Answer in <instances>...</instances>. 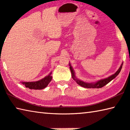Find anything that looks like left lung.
I'll list each match as a JSON object with an SVG mask.
<instances>
[{
  "label": "left lung",
  "instance_id": "8db88e82",
  "mask_svg": "<svg viewBox=\"0 0 130 130\" xmlns=\"http://www.w3.org/2000/svg\"><path fill=\"white\" fill-rule=\"evenodd\" d=\"M123 64V63L121 64V66L120 67L118 70L114 74L110 75V76L109 77L106 78H105V79H100L99 81L96 82V83H86V82L79 80V79L77 78L76 77H75V75L73 67H71L70 63L69 64V66H70V71L71 73L72 78H73L74 80H75V81H76V83L78 84L84 88H100L104 87L105 85L107 84L110 83V82L112 80V79L115 78L116 77L117 75H118V74L120 73V71H121V68H122Z\"/></svg>",
  "mask_w": 130,
  "mask_h": 130
}]
</instances>
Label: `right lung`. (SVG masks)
<instances>
[{
  "label": "right lung",
  "mask_w": 130,
  "mask_h": 130,
  "mask_svg": "<svg viewBox=\"0 0 130 130\" xmlns=\"http://www.w3.org/2000/svg\"><path fill=\"white\" fill-rule=\"evenodd\" d=\"M52 73L46 76L43 78L40 79L39 81L34 82H21L25 87L31 89H42L47 87L52 79V76L51 75Z\"/></svg>",
  "instance_id": "1"
}]
</instances>
